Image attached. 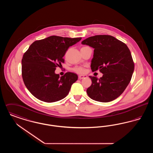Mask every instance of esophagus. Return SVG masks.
<instances>
[{
  "mask_svg": "<svg viewBox=\"0 0 153 153\" xmlns=\"http://www.w3.org/2000/svg\"><path fill=\"white\" fill-rule=\"evenodd\" d=\"M86 77H87V75H79V79H84V78H86Z\"/></svg>",
  "mask_w": 153,
  "mask_h": 153,
  "instance_id": "esophagus-1",
  "label": "esophagus"
}]
</instances>
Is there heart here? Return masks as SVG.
Segmentation results:
<instances>
[{
    "label": "heart",
    "instance_id": "1",
    "mask_svg": "<svg viewBox=\"0 0 153 153\" xmlns=\"http://www.w3.org/2000/svg\"><path fill=\"white\" fill-rule=\"evenodd\" d=\"M73 71L78 73H83L85 72V69L82 67H76L73 69Z\"/></svg>",
    "mask_w": 153,
    "mask_h": 153
}]
</instances>
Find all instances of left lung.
I'll return each instance as SVG.
<instances>
[{"label":"left lung","mask_w":153,"mask_h":153,"mask_svg":"<svg viewBox=\"0 0 153 153\" xmlns=\"http://www.w3.org/2000/svg\"><path fill=\"white\" fill-rule=\"evenodd\" d=\"M94 49L91 67L103 75L100 79L89 76L92 84L87 89L90 98L97 102H111L121 95L131 81L134 63L126 44L114 36L97 35L81 42Z\"/></svg>","instance_id":"1"}]
</instances>
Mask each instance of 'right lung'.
Masks as SVG:
<instances>
[{"instance_id":"1","label":"right lung","mask_w":153,"mask_h":153,"mask_svg":"<svg viewBox=\"0 0 153 153\" xmlns=\"http://www.w3.org/2000/svg\"><path fill=\"white\" fill-rule=\"evenodd\" d=\"M81 38L52 36L34 42L22 59L23 82L30 92L38 99L57 102L68 95L72 85L78 79L76 73L67 72L59 77L56 67L64 62L63 57L70 46Z\"/></svg>"}]
</instances>
